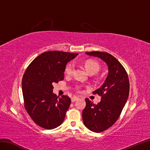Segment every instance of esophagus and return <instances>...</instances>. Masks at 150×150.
I'll return each mask as SVG.
<instances>
[{
    "label": "esophagus",
    "instance_id": "obj_1",
    "mask_svg": "<svg viewBox=\"0 0 150 150\" xmlns=\"http://www.w3.org/2000/svg\"><path fill=\"white\" fill-rule=\"evenodd\" d=\"M78 99H79V97H73L71 98V102H72V103H74V102H75L76 100H77Z\"/></svg>",
    "mask_w": 150,
    "mask_h": 150
}]
</instances>
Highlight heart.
<instances>
[{
    "label": "heart",
    "mask_w": 150,
    "mask_h": 150,
    "mask_svg": "<svg viewBox=\"0 0 150 150\" xmlns=\"http://www.w3.org/2000/svg\"><path fill=\"white\" fill-rule=\"evenodd\" d=\"M84 67L86 71L89 73H93L95 74L97 73L98 69H99V65L98 63L95 61H92V60H88L84 64ZM73 71V64L72 63H69L66 66L65 69V72L66 74L71 75Z\"/></svg>",
    "instance_id": "b5f03b06"
}]
</instances>
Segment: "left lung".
Returning a JSON list of instances; mask_svg holds the SVG:
<instances>
[{
	"label": "left lung",
	"mask_w": 150,
	"mask_h": 150,
	"mask_svg": "<svg viewBox=\"0 0 150 150\" xmlns=\"http://www.w3.org/2000/svg\"><path fill=\"white\" fill-rule=\"evenodd\" d=\"M88 56L98 57L106 64L108 75L100 88L93 91L102 96L100 103L95 104L86 98V107L82 111L85 126L91 131L100 133L116 122L128 100L129 83L128 76L122 65L108 53H85Z\"/></svg>",
	"instance_id": "left-lung-1"
}]
</instances>
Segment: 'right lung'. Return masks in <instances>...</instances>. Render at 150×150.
Returning <instances> with one entry per match:
<instances>
[{"label":"right lung","mask_w":150,"mask_h":150,"mask_svg":"<svg viewBox=\"0 0 150 150\" xmlns=\"http://www.w3.org/2000/svg\"><path fill=\"white\" fill-rule=\"evenodd\" d=\"M77 55L59 51L44 52L24 73L22 87L25 108L34 122L44 129L56 128L64 120L71 99L66 95L57 97L53 84L63 80L67 63Z\"/></svg>","instance_id":"1"}]
</instances>
